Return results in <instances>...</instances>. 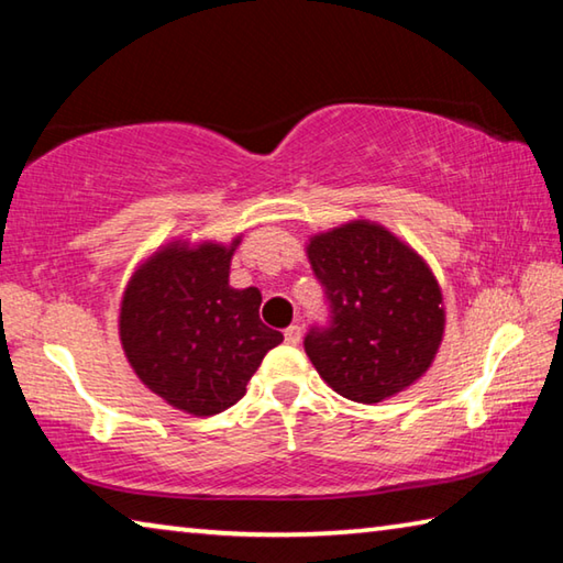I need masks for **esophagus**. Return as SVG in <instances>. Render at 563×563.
Segmentation results:
<instances>
[{
    "instance_id": "obj_1",
    "label": "esophagus",
    "mask_w": 563,
    "mask_h": 563,
    "mask_svg": "<svg viewBox=\"0 0 563 563\" xmlns=\"http://www.w3.org/2000/svg\"><path fill=\"white\" fill-rule=\"evenodd\" d=\"M285 342H288V345H298L300 342V338H302V330H300V325H290V328H285Z\"/></svg>"
}]
</instances>
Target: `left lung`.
Returning <instances> with one entry per match:
<instances>
[{"instance_id": "8db88e82", "label": "left lung", "mask_w": 563, "mask_h": 563, "mask_svg": "<svg viewBox=\"0 0 563 563\" xmlns=\"http://www.w3.org/2000/svg\"><path fill=\"white\" fill-rule=\"evenodd\" d=\"M305 251L330 305V325L305 335L320 377L362 405L415 385L444 335L442 290L422 255L362 218L312 235Z\"/></svg>"}]
</instances>
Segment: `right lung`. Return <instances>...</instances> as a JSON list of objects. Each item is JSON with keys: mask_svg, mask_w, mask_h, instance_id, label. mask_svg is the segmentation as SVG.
Here are the masks:
<instances>
[{"mask_svg": "<svg viewBox=\"0 0 563 563\" xmlns=\"http://www.w3.org/2000/svg\"><path fill=\"white\" fill-rule=\"evenodd\" d=\"M231 243L170 241L131 275L119 312L129 365L151 393L196 417L223 412L283 335L261 322V290L228 283Z\"/></svg>", "mask_w": 563, "mask_h": 563, "instance_id": "right-lung-1", "label": "right lung"}]
</instances>
